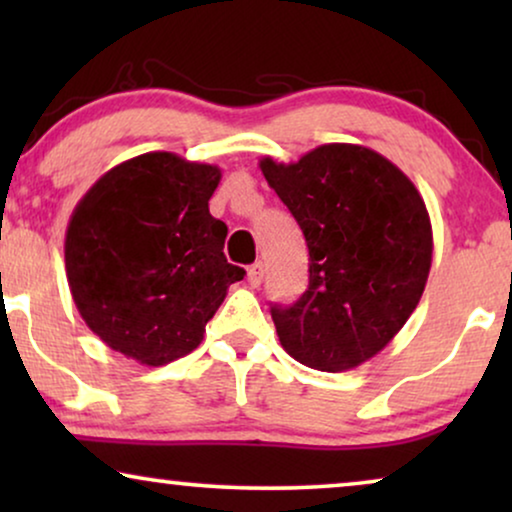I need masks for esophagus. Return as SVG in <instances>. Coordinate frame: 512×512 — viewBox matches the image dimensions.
<instances>
[{"label":"esophagus","mask_w":512,"mask_h":512,"mask_svg":"<svg viewBox=\"0 0 512 512\" xmlns=\"http://www.w3.org/2000/svg\"><path fill=\"white\" fill-rule=\"evenodd\" d=\"M263 275H265V270H263V263H261V261L254 263V265H251V268L247 270V279H249L251 286H261Z\"/></svg>","instance_id":"1"}]
</instances>
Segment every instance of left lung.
Returning <instances> with one entry per match:
<instances>
[{"label":"left lung","mask_w":512,"mask_h":512,"mask_svg":"<svg viewBox=\"0 0 512 512\" xmlns=\"http://www.w3.org/2000/svg\"><path fill=\"white\" fill-rule=\"evenodd\" d=\"M310 249V284L272 305L279 342L307 368L342 373L394 340L422 298L433 233L422 195L359 144H321L296 163L261 160Z\"/></svg>","instance_id":"8db88e82"}]
</instances>
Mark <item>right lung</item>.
<instances>
[{
  "label": "right lung",
  "instance_id": "obj_1",
  "mask_svg": "<svg viewBox=\"0 0 512 512\" xmlns=\"http://www.w3.org/2000/svg\"><path fill=\"white\" fill-rule=\"evenodd\" d=\"M216 165L151 151L104 172L74 207L65 268L74 305L104 345L144 366L191 354L244 270L209 214Z\"/></svg>",
  "mask_w": 512,
  "mask_h": 512
}]
</instances>
